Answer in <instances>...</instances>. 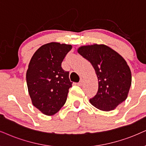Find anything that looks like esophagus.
Listing matches in <instances>:
<instances>
[{"mask_svg":"<svg viewBox=\"0 0 146 146\" xmlns=\"http://www.w3.org/2000/svg\"><path fill=\"white\" fill-rule=\"evenodd\" d=\"M83 84H84V80H83V79H81L80 81H79V82L77 84V85L79 86H82Z\"/></svg>","mask_w":146,"mask_h":146,"instance_id":"34e87169","label":"esophagus"}]
</instances>
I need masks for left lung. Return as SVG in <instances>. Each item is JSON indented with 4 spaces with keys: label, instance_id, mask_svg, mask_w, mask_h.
Instances as JSON below:
<instances>
[{
    "label": "left lung",
    "instance_id": "obj_1",
    "mask_svg": "<svg viewBox=\"0 0 146 146\" xmlns=\"http://www.w3.org/2000/svg\"><path fill=\"white\" fill-rule=\"evenodd\" d=\"M78 53L90 62L98 79V90L90 99L91 104L104 111L114 110L127 98L131 73L124 58L104 44L84 46Z\"/></svg>",
    "mask_w": 146,
    "mask_h": 146
}]
</instances>
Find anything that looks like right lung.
Here are the masks:
<instances>
[{"mask_svg":"<svg viewBox=\"0 0 146 146\" xmlns=\"http://www.w3.org/2000/svg\"><path fill=\"white\" fill-rule=\"evenodd\" d=\"M71 45L51 42L37 50L29 62L27 85L32 104L46 115H54L67 100L73 83L61 63Z\"/></svg>","mask_w":146,"mask_h":146,"instance_id":"add662e5","label":"right lung"}]
</instances>
